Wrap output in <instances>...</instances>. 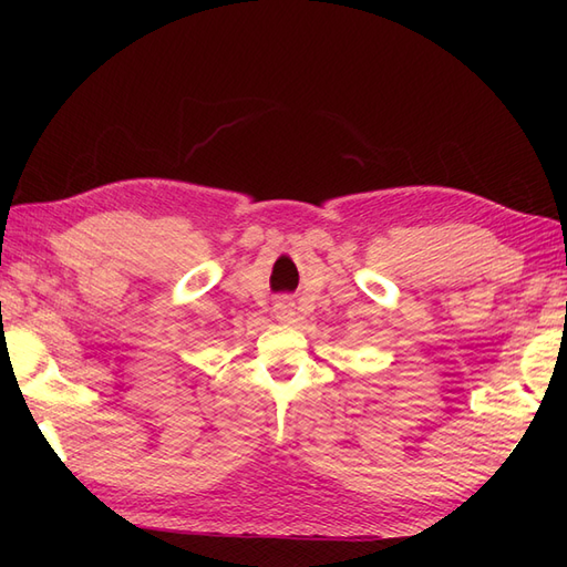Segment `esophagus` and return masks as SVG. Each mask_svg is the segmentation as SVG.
<instances>
[{
  "label": "esophagus",
  "instance_id": "obj_1",
  "mask_svg": "<svg viewBox=\"0 0 567 567\" xmlns=\"http://www.w3.org/2000/svg\"><path fill=\"white\" fill-rule=\"evenodd\" d=\"M274 315H277V319L281 321H288L290 317L296 315V302L290 296H281L277 302H274Z\"/></svg>",
  "mask_w": 567,
  "mask_h": 567
}]
</instances>
